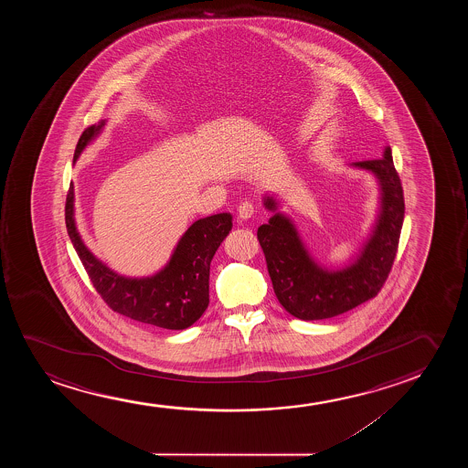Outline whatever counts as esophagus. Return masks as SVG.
I'll return each instance as SVG.
<instances>
[{
  "label": "esophagus",
  "instance_id": "1",
  "mask_svg": "<svg viewBox=\"0 0 468 468\" xmlns=\"http://www.w3.org/2000/svg\"><path fill=\"white\" fill-rule=\"evenodd\" d=\"M252 216H254V205L250 201L241 203L239 207H238V218H241V220H248Z\"/></svg>",
  "mask_w": 468,
  "mask_h": 468
}]
</instances>
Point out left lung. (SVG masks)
Returning a JSON list of instances; mask_svg holds the SVG:
<instances>
[{
  "label": "left lung",
  "instance_id": "1",
  "mask_svg": "<svg viewBox=\"0 0 468 468\" xmlns=\"http://www.w3.org/2000/svg\"><path fill=\"white\" fill-rule=\"evenodd\" d=\"M350 166L371 173L378 186V211L358 254L344 267L331 269L316 262L302 241L294 220L278 211L280 201L263 195L265 209L273 212L257 230L278 301L299 320H326L358 307L378 295L397 256L403 227V186L391 148L382 158L358 161Z\"/></svg>",
  "mask_w": 468,
  "mask_h": 468
}]
</instances>
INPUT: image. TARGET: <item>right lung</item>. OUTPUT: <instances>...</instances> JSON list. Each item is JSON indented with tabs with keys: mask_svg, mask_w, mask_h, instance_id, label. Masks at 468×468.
<instances>
[{
	"mask_svg": "<svg viewBox=\"0 0 468 468\" xmlns=\"http://www.w3.org/2000/svg\"><path fill=\"white\" fill-rule=\"evenodd\" d=\"M107 120L84 129L73 163L96 141ZM230 212L198 218L180 237L166 265L156 273L133 278L116 273L84 244L75 220V188L70 184L65 203V224L71 244L97 292L113 312L163 329H186L209 305V269L218 246L233 227Z\"/></svg>",
	"mask_w": 468,
	"mask_h": 468,
	"instance_id": "obj_1",
	"label": "right lung"
}]
</instances>
